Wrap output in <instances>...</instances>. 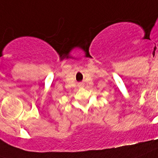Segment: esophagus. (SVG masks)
Listing matches in <instances>:
<instances>
[{
	"label": "esophagus",
	"mask_w": 158,
	"mask_h": 158,
	"mask_svg": "<svg viewBox=\"0 0 158 158\" xmlns=\"http://www.w3.org/2000/svg\"><path fill=\"white\" fill-rule=\"evenodd\" d=\"M83 85H84L83 83H79V84H78V86H83Z\"/></svg>",
	"instance_id": "34e87169"
}]
</instances>
